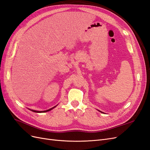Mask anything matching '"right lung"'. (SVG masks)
Instances as JSON below:
<instances>
[{"label":"right lung","mask_w":150,"mask_h":150,"mask_svg":"<svg viewBox=\"0 0 150 150\" xmlns=\"http://www.w3.org/2000/svg\"><path fill=\"white\" fill-rule=\"evenodd\" d=\"M56 106H54V108H55ZM52 108H51V109H49V110H46V111H35V110H31L32 111H33V112H47V111H51V110H52Z\"/></svg>","instance_id":"add662e5"}]
</instances>
